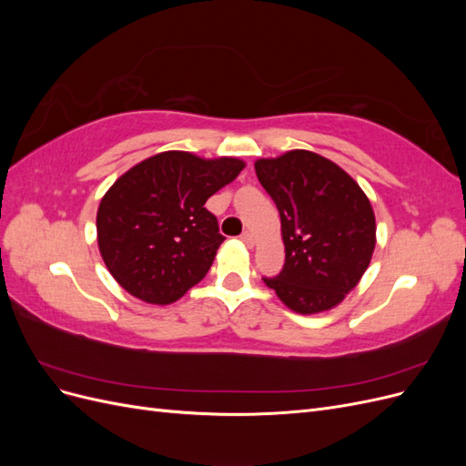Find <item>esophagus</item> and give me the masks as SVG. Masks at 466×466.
Masks as SVG:
<instances>
[{
    "label": "esophagus",
    "mask_w": 466,
    "mask_h": 466,
    "mask_svg": "<svg viewBox=\"0 0 466 466\" xmlns=\"http://www.w3.org/2000/svg\"><path fill=\"white\" fill-rule=\"evenodd\" d=\"M241 241H243L247 247H252V245H255V237H252L250 231H245V233L241 235Z\"/></svg>",
    "instance_id": "esophagus-1"
}]
</instances>
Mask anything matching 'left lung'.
Returning <instances> with one entry per match:
<instances>
[{
    "mask_svg": "<svg viewBox=\"0 0 466 466\" xmlns=\"http://www.w3.org/2000/svg\"><path fill=\"white\" fill-rule=\"evenodd\" d=\"M281 219L286 264L262 278L291 311H329L358 286L375 248V214L358 182L327 157L293 149L255 163Z\"/></svg>",
    "mask_w": 466,
    "mask_h": 466,
    "instance_id": "8db88e82",
    "label": "left lung"
}]
</instances>
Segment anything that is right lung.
I'll return each mask as SVG.
<instances>
[{
    "label": "right lung",
    "instance_id": "add662e5",
    "mask_svg": "<svg viewBox=\"0 0 466 466\" xmlns=\"http://www.w3.org/2000/svg\"><path fill=\"white\" fill-rule=\"evenodd\" d=\"M243 168L235 157L163 151L124 173L96 211L98 250L112 278L146 303L180 299L225 241L204 204Z\"/></svg>",
    "mask_w": 466,
    "mask_h": 466
}]
</instances>
